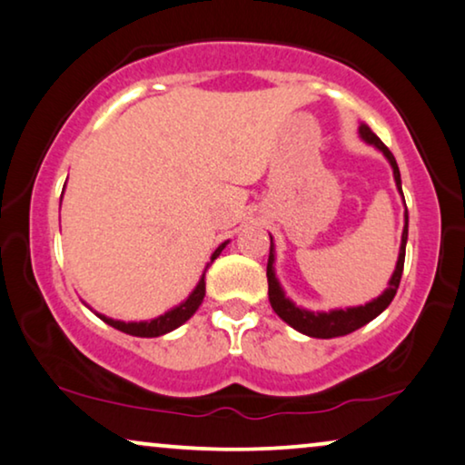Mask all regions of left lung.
Instances as JSON below:
<instances>
[{"mask_svg":"<svg viewBox=\"0 0 465 465\" xmlns=\"http://www.w3.org/2000/svg\"><path fill=\"white\" fill-rule=\"evenodd\" d=\"M359 138H361L366 144L374 146L376 151H381L385 154V159L389 161L393 170V181L395 187H398L400 195L401 193V178H400V168L395 163V157L391 151L382 144L379 135H376L372 129H370L366 123L359 125ZM406 240H408V210L404 213V232H401V244H400V255H398V263H395V270L391 278H389L387 289L382 291L379 297H374L372 302L363 306H351V308H333V311H306V308L297 306L295 302H291L287 295H284V289L281 287L276 278V270H274V262H276V251H274V240L270 236V257H268V295H270V304L274 308V312L281 317L284 323L293 327L300 333L311 338H338V336H346V333L359 330V327L368 325L370 321L379 317V314L385 311V308L391 304V300L398 293L400 281H401V272H404V257H406Z\"/></svg>","mask_w":465,"mask_h":465,"instance_id":"8db88e82","label":"left lung"}]
</instances>
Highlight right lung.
I'll use <instances>...</instances> for the list:
<instances>
[{"label": "right lung", "mask_w": 465, "mask_h": 465, "mask_svg": "<svg viewBox=\"0 0 465 465\" xmlns=\"http://www.w3.org/2000/svg\"><path fill=\"white\" fill-rule=\"evenodd\" d=\"M227 242H229V240H227ZM227 242L219 244V249L213 252V257H210V263H213L214 259L221 255V251L225 249ZM208 265H206V270H208ZM206 270H203L200 282L195 284V289L191 291L187 300L181 302V304L174 306V308H170L168 312L159 314L157 319H151V321H127V323H125V321L110 319V317H106V314H97V317L102 319L104 323L113 325L114 330L125 331V333H129V336H138V338H157V336H163V333L174 331L176 327H181L183 323H187V321L193 317L195 311H197V308H200V304L203 302V295H206V281H203V278H206Z\"/></svg>", "instance_id": "right-lung-1"}]
</instances>
